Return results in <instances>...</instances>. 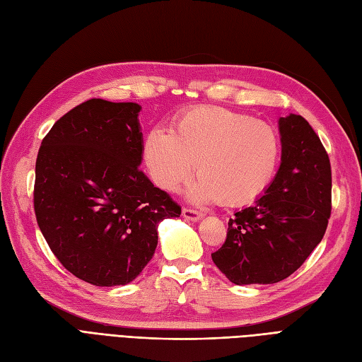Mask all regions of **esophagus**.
I'll use <instances>...</instances> for the list:
<instances>
[{
	"mask_svg": "<svg viewBox=\"0 0 362 362\" xmlns=\"http://www.w3.org/2000/svg\"><path fill=\"white\" fill-rule=\"evenodd\" d=\"M182 217L185 221H192V222H199L204 217V213L192 210V208H182Z\"/></svg>",
	"mask_w": 362,
	"mask_h": 362,
	"instance_id": "esophagus-1",
	"label": "esophagus"
}]
</instances>
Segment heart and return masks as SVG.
Returning a JSON list of instances; mask_svg holds the SVG:
<instances>
[{"instance_id": "b5f03b06", "label": "heart", "mask_w": 362, "mask_h": 362, "mask_svg": "<svg viewBox=\"0 0 362 362\" xmlns=\"http://www.w3.org/2000/svg\"><path fill=\"white\" fill-rule=\"evenodd\" d=\"M281 141L276 129L223 107H194L173 128L154 127L144 145L151 177L175 190L199 175L187 190L190 201L242 205L267 189L276 172Z\"/></svg>"}]
</instances>
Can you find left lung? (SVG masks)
<instances>
[{
    "label": "left lung",
    "mask_w": 362,
    "mask_h": 362,
    "mask_svg": "<svg viewBox=\"0 0 362 362\" xmlns=\"http://www.w3.org/2000/svg\"><path fill=\"white\" fill-rule=\"evenodd\" d=\"M281 164L254 205L235 211L214 264L235 286L288 278L325 235L331 216V163L311 125L279 117Z\"/></svg>",
    "instance_id": "8db88e82"
}]
</instances>
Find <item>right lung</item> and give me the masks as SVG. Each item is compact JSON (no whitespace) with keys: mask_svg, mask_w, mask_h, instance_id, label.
<instances>
[{"mask_svg":"<svg viewBox=\"0 0 362 362\" xmlns=\"http://www.w3.org/2000/svg\"><path fill=\"white\" fill-rule=\"evenodd\" d=\"M136 103L89 100L51 128L36 160L35 211L52 254L98 287L125 286L151 261L158 223L181 208L144 170Z\"/></svg>","mask_w":362,"mask_h":362,"instance_id":"obj_1","label":"right lung"}]
</instances>
